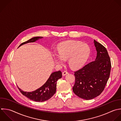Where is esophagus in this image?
<instances>
[{
  "label": "esophagus",
  "instance_id": "34e87169",
  "mask_svg": "<svg viewBox=\"0 0 121 121\" xmlns=\"http://www.w3.org/2000/svg\"><path fill=\"white\" fill-rule=\"evenodd\" d=\"M68 74V72L67 71H64L63 72H62V75L63 76H65L66 75Z\"/></svg>",
  "mask_w": 121,
  "mask_h": 121
}]
</instances>
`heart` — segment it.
I'll use <instances>...</instances> for the list:
<instances>
[{"label":"heart","instance_id":"1","mask_svg":"<svg viewBox=\"0 0 121 121\" xmlns=\"http://www.w3.org/2000/svg\"><path fill=\"white\" fill-rule=\"evenodd\" d=\"M90 52L89 47L85 43L76 41H69L61 43L58 47V53L53 57L60 65L69 59V66L74 69L82 67L87 60Z\"/></svg>","mask_w":121,"mask_h":121}]
</instances>
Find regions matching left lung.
Listing matches in <instances>:
<instances>
[{"mask_svg": "<svg viewBox=\"0 0 121 121\" xmlns=\"http://www.w3.org/2000/svg\"><path fill=\"white\" fill-rule=\"evenodd\" d=\"M97 56L93 61L74 72L75 82L73 91L78 97L92 99L100 95L109 79L111 68L110 57L106 48L94 40Z\"/></svg>", "mask_w": 121, "mask_h": 121, "instance_id": "8db88e82", "label": "left lung"}]
</instances>
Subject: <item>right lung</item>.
Segmentation results:
<instances>
[{"instance_id": "1", "label": "right lung", "mask_w": 121, "mask_h": 121, "mask_svg": "<svg viewBox=\"0 0 121 121\" xmlns=\"http://www.w3.org/2000/svg\"><path fill=\"white\" fill-rule=\"evenodd\" d=\"M43 37H35L30 40L22 43L19 47L23 44L35 42ZM62 77V72L60 71L52 73L46 83L41 87L32 92H26L22 91L19 87L20 92L29 99L36 102H43L49 100L55 93L57 80Z\"/></svg>"}]
</instances>
